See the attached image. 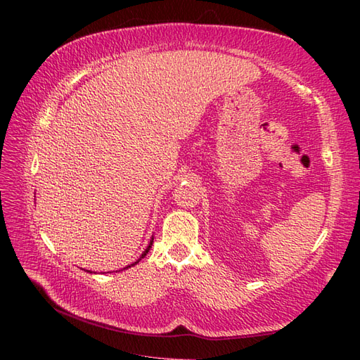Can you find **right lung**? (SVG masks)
Listing matches in <instances>:
<instances>
[{"mask_svg":"<svg viewBox=\"0 0 360 360\" xmlns=\"http://www.w3.org/2000/svg\"><path fill=\"white\" fill-rule=\"evenodd\" d=\"M151 244H153V241H151V243H150V246H148V248H147V249H145V252H143V254H142V257H141V258H143V257H145V255H147V254H148V250H150V249H151ZM141 258H139V259H141ZM139 259H137V262H136V263H139ZM136 263H133V264H129V266H127V267H131V266H134V264H136ZM127 267H125V269H127Z\"/></svg>","mask_w":360,"mask_h":360,"instance_id":"1","label":"right lung"}]
</instances>
